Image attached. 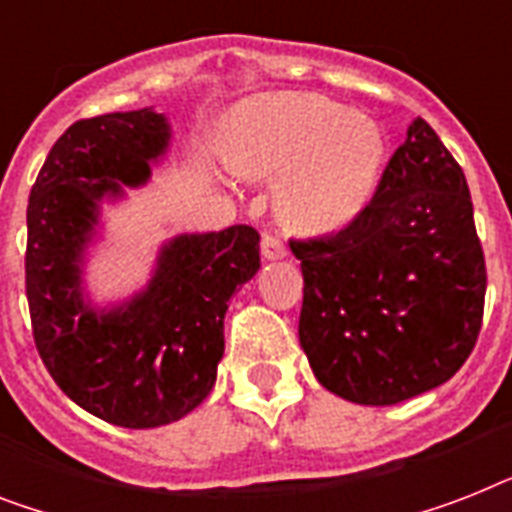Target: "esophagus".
<instances>
[{
	"instance_id": "34e87169",
	"label": "esophagus",
	"mask_w": 512,
	"mask_h": 512,
	"mask_svg": "<svg viewBox=\"0 0 512 512\" xmlns=\"http://www.w3.org/2000/svg\"><path fill=\"white\" fill-rule=\"evenodd\" d=\"M260 252H263L265 260H284L286 257L284 242L273 234H263V239H260Z\"/></svg>"
}]
</instances>
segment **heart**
<instances>
[{
    "label": "heart",
    "instance_id": "obj_1",
    "mask_svg": "<svg viewBox=\"0 0 512 512\" xmlns=\"http://www.w3.org/2000/svg\"><path fill=\"white\" fill-rule=\"evenodd\" d=\"M220 155L236 176L278 184L284 226L331 236L373 205L389 144L355 107L307 91H270L228 112Z\"/></svg>",
    "mask_w": 512,
    "mask_h": 512
}]
</instances>
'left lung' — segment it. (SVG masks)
<instances>
[{"mask_svg":"<svg viewBox=\"0 0 512 512\" xmlns=\"http://www.w3.org/2000/svg\"><path fill=\"white\" fill-rule=\"evenodd\" d=\"M289 247L305 278L299 344L328 392L397 405L450 381L473 352L486 265L471 191L423 118L350 228Z\"/></svg>","mask_w":512,"mask_h":512,"instance_id":"left-lung-1","label":"left lung"}]
</instances>
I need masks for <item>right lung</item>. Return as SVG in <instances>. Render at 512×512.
<instances>
[{
	"label": "right lung",
	"instance_id": "add662e5",
	"mask_svg": "<svg viewBox=\"0 0 512 512\" xmlns=\"http://www.w3.org/2000/svg\"><path fill=\"white\" fill-rule=\"evenodd\" d=\"M168 144V118L152 107L78 120L54 141L28 197L36 350L70 400L123 429L178 421L213 392L228 302L260 268L252 226L181 234L160 249L144 292L110 310L83 297L99 202L147 184Z\"/></svg>",
	"mask_w": 512,
	"mask_h": 512
}]
</instances>
